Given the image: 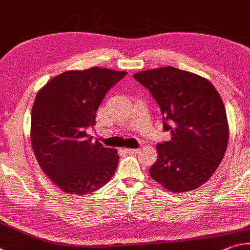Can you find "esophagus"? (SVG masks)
Returning <instances> with one entry per match:
<instances>
[{
    "instance_id": "34e87169",
    "label": "esophagus",
    "mask_w": 250,
    "mask_h": 250,
    "mask_svg": "<svg viewBox=\"0 0 250 250\" xmlns=\"http://www.w3.org/2000/svg\"><path fill=\"white\" fill-rule=\"evenodd\" d=\"M138 150L139 149H134V148H133V149H132V148H125V149H124L125 152H127V154H130V155L136 154V152H138Z\"/></svg>"
}]
</instances>
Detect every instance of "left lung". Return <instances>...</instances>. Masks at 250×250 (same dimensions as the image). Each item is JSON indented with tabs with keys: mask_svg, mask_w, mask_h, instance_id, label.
<instances>
[{
	"mask_svg": "<svg viewBox=\"0 0 250 250\" xmlns=\"http://www.w3.org/2000/svg\"><path fill=\"white\" fill-rule=\"evenodd\" d=\"M135 80L149 90L171 139L157 145L150 177L171 192L194 190L220 166L229 144L225 106L211 82L173 67L146 70Z\"/></svg>",
	"mask_w": 250,
	"mask_h": 250,
	"instance_id": "obj_1",
	"label": "left lung"
}]
</instances>
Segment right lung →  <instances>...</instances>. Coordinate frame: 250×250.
<instances>
[{
  "instance_id": "add662e5",
  "label": "right lung",
  "mask_w": 250,
  "mask_h": 250,
  "mask_svg": "<svg viewBox=\"0 0 250 250\" xmlns=\"http://www.w3.org/2000/svg\"><path fill=\"white\" fill-rule=\"evenodd\" d=\"M126 71L93 67L58 74L38 91L32 108L30 139L46 176L68 194H87L109 181L116 149L104 147L86 129L106 92Z\"/></svg>"
}]
</instances>
